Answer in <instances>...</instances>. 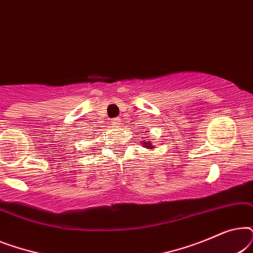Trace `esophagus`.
<instances>
[{
    "label": "esophagus",
    "instance_id": "esophagus-1",
    "mask_svg": "<svg viewBox=\"0 0 253 253\" xmlns=\"http://www.w3.org/2000/svg\"><path fill=\"white\" fill-rule=\"evenodd\" d=\"M110 124H112L113 126H119L121 124V120L119 119V117H115V119H113L112 121H110Z\"/></svg>",
    "mask_w": 253,
    "mask_h": 253
}]
</instances>
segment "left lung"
I'll return each instance as SVG.
<instances>
[{
    "instance_id": "obj_1",
    "label": "left lung",
    "mask_w": 253,
    "mask_h": 253,
    "mask_svg": "<svg viewBox=\"0 0 253 253\" xmlns=\"http://www.w3.org/2000/svg\"><path fill=\"white\" fill-rule=\"evenodd\" d=\"M143 145H144V147H146V148H154L153 145H152V143H150V141H143Z\"/></svg>"
}]
</instances>
